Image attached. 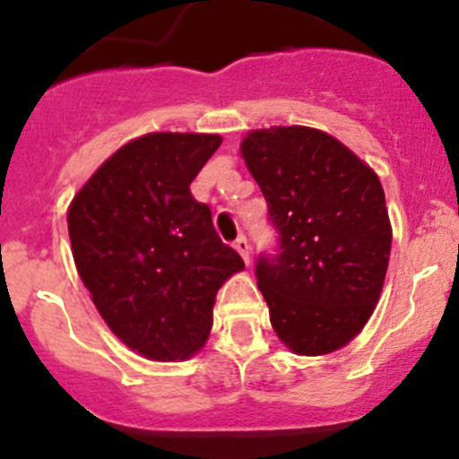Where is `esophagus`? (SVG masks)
I'll return each instance as SVG.
<instances>
[{"label":"esophagus","mask_w":459,"mask_h":459,"mask_svg":"<svg viewBox=\"0 0 459 459\" xmlns=\"http://www.w3.org/2000/svg\"><path fill=\"white\" fill-rule=\"evenodd\" d=\"M235 250H238V253L241 255V259H244L246 265H248L250 264V244L244 235H239V238L235 239Z\"/></svg>","instance_id":"34e87169"}]
</instances>
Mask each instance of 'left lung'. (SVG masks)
<instances>
[{
  "instance_id": "obj_1",
  "label": "left lung",
  "mask_w": 459,
  "mask_h": 459,
  "mask_svg": "<svg viewBox=\"0 0 459 459\" xmlns=\"http://www.w3.org/2000/svg\"><path fill=\"white\" fill-rule=\"evenodd\" d=\"M241 156L279 233L256 259V285L276 335L296 355L333 352L364 329L392 248L377 176L331 134L272 126L241 141Z\"/></svg>"
}]
</instances>
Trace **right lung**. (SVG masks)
<instances>
[{"instance_id": "right-lung-1", "label": "right lung", "mask_w": 459, "mask_h": 459, "mask_svg": "<svg viewBox=\"0 0 459 459\" xmlns=\"http://www.w3.org/2000/svg\"><path fill=\"white\" fill-rule=\"evenodd\" d=\"M220 143V134H143L104 160L69 204L80 279L108 329L148 359L203 349L215 294L244 270L189 191Z\"/></svg>"}]
</instances>
